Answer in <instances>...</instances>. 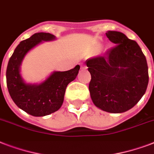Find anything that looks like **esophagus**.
<instances>
[{"instance_id": "obj_1", "label": "esophagus", "mask_w": 154, "mask_h": 154, "mask_svg": "<svg viewBox=\"0 0 154 154\" xmlns=\"http://www.w3.org/2000/svg\"><path fill=\"white\" fill-rule=\"evenodd\" d=\"M81 68H82V69H85V68H86V66H85V64H82V65H81Z\"/></svg>"}]
</instances>
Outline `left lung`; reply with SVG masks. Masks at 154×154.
I'll return each instance as SVG.
<instances>
[{"label":"left lung","instance_id":"left-lung-1","mask_svg":"<svg viewBox=\"0 0 154 154\" xmlns=\"http://www.w3.org/2000/svg\"><path fill=\"white\" fill-rule=\"evenodd\" d=\"M106 36L116 46L105 57L86 60L91 74L89 89L97 107L105 112L121 113L132 109L146 93L148 65L135 41L117 31H108Z\"/></svg>","mask_w":154,"mask_h":154}]
</instances>
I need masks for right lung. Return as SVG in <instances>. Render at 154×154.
<instances>
[{"mask_svg":"<svg viewBox=\"0 0 154 154\" xmlns=\"http://www.w3.org/2000/svg\"><path fill=\"white\" fill-rule=\"evenodd\" d=\"M56 40L49 32H37L20 42L8 60L6 82L11 98L20 109L34 117H44L57 111L63 104L66 87L77 77L80 65L68 71H54L39 84L26 83L20 65L29 52L43 42Z\"/></svg>","mask_w":154,"mask_h":154,"instance_id":"add662e5","label":"right lung"}]
</instances>
